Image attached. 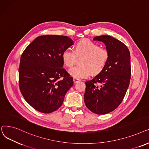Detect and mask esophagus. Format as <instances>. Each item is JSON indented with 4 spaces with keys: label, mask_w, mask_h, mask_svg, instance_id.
<instances>
[{
    "label": "esophagus",
    "mask_w": 149,
    "mask_h": 149,
    "mask_svg": "<svg viewBox=\"0 0 149 149\" xmlns=\"http://www.w3.org/2000/svg\"><path fill=\"white\" fill-rule=\"evenodd\" d=\"M79 79H76V78H73V82H74V83H76V82H79Z\"/></svg>",
    "instance_id": "1"
}]
</instances>
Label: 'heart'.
Returning <instances> with one entry per match:
<instances>
[{
  "label": "heart",
  "instance_id": "obj_1",
  "mask_svg": "<svg viewBox=\"0 0 149 149\" xmlns=\"http://www.w3.org/2000/svg\"><path fill=\"white\" fill-rule=\"evenodd\" d=\"M109 52L106 48L100 47L97 44L88 39L77 42L74 50L66 49L63 52L62 58L68 68H72L78 63L81 64L73 67L69 73L74 78L81 79L100 73L109 58Z\"/></svg>",
  "mask_w": 149,
  "mask_h": 149
}]
</instances>
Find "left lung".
<instances>
[{"instance_id":"left-lung-1","label":"left lung","mask_w":149,"mask_h":149,"mask_svg":"<svg viewBox=\"0 0 149 149\" xmlns=\"http://www.w3.org/2000/svg\"><path fill=\"white\" fill-rule=\"evenodd\" d=\"M93 40L104 42L110 56L102 72L86 82L84 102L91 111L104 115L115 110L125 95L131 76L130 54L124 44L110 36Z\"/></svg>"}]
</instances>
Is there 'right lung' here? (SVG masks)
<instances>
[{
    "label": "right lung",
    "instance_id": "right-lung-1",
    "mask_svg": "<svg viewBox=\"0 0 149 149\" xmlns=\"http://www.w3.org/2000/svg\"><path fill=\"white\" fill-rule=\"evenodd\" d=\"M66 36L43 35L35 39L20 57L19 84L21 93L33 108L49 113L62 105L73 79L62 68V54L73 45Z\"/></svg>",
    "mask_w": 149,
    "mask_h": 149
}]
</instances>
